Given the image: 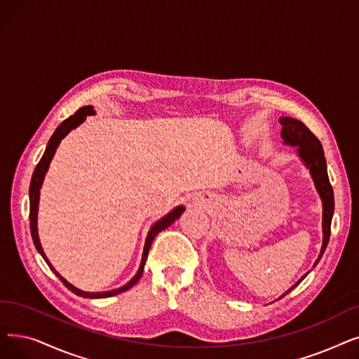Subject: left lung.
I'll return each mask as SVG.
<instances>
[{
  "label": "left lung",
  "mask_w": 359,
  "mask_h": 359,
  "mask_svg": "<svg viewBox=\"0 0 359 359\" xmlns=\"http://www.w3.org/2000/svg\"><path fill=\"white\" fill-rule=\"evenodd\" d=\"M280 123H282V136L283 144L287 147H294L296 154L304 163V165L309 170V175L313 177L316 189L320 195L321 204H323V245L320 249V255L316 259L314 266L316 267L318 261L321 259L327 243H329L330 239V224H332V218L334 212V195L332 184L329 180V175H327V164H325V157H324V151L321 147V142L313 135L305 124L299 120L292 118V117H280ZM309 273V271H308ZM302 276L298 282H296L287 292H285L280 298H283L286 293H289L292 289L298 286L302 280L308 276ZM278 298V299H280Z\"/></svg>",
  "instance_id": "1"
}]
</instances>
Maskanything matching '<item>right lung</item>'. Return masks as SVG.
<instances>
[{
    "label": "right lung",
    "mask_w": 359,
    "mask_h": 359,
    "mask_svg": "<svg viewBox=\"0 0 359 359\" xmlns=\"http://www.w3.org/2000/svg\"><path fill=\"white\" fill-rule=\"evenodd\" d=\"M95 114V110H93L92 105H85L82 108H79L73 116H70L69 118H66L63 123L60 124V126L55 129V132L53 133L51 139L48 141V145H46L45 148V152L42 155L41 161L38 163L34 175H32V180H30V188H29V201H30V214H29V218H30V233H32V239H34V243H35V248L38 249V252L42 255V258L46 261V264H48L50 269L55 273V276L63 282V285L72 290L73 293H76L77 296H82V298H90V299H100V298H110V296H116L124 290H129L132 286H135L139 278H141L142 273H144V267H145V262H147V258H148V252H149V248H151V243L154 241V238L158 235V233L164 229H167L168 226L173 224L177 218L182 215V212L184 211V207L183 205H179L176 208L171 210L168 214H165L163 218H160L158 222H155L149 231H148V236L145 239V245H144V252H142V259H141V266H139L137 269V273L132 277V280H129V282L118 287V289H113V290H107V292H85V290H81L74 287L72 283H69L67 280L60 276V273L53 267V264L48 261V258H46L43 249H42V245H41V241H39V235H38V205H39V195H41V188H42V183H43V179H45V175L46 171H48V167H50V163L51 160L54 158V154L60 145V142L63 141V139L73 130L76 129L77 126H81V124L86 120V116H93Z\"/></svg>",
    "instance_id": "1"
}]
</instances>
